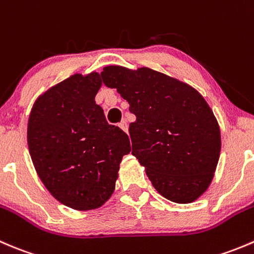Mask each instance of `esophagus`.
Masks as SVG:
<instances>
[{
  "label": "esophagus",
  "mask_w": 254,
  "mask_h": 254,
  "mask_svg": "<svg viewBox=\"0 0 254 254\" xmlns=\"http://www.w3.org/2000/svg\"><path fill=\"white\" fill-rule=\"evenodd\" d=\"M119 126L121 129H124L125 132H128V125H127L126 120H122V121L119 124Z\"/></svg>",
  "instance_id": "esophagus-1"
}]
</instances>
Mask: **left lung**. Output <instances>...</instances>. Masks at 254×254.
Returning <instances> with one entry per match:
<instances>
[{
  "label": "left lung",
  "instance_id": "1",
  "mask_svg": "<svg viewBox=\"0 0 254 254\" xmlns=\"http://www.w3.org/2000/svg\"><path fill=\"white\" fill-rule=\"evenodd\" d=\"M104 84L127 100L132 154L165 199L189 204L211 184L221 150L217 120L190 85L149 67H104Z\"/></svg>",
  "mask_w": 254,
  "mask_h": 254
}]
</instances>
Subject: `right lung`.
<instances>
[{"instance_id": "1", "label": "right lung", "mask_w": 254, "mask_h": 254, "mask_svg": "<svg viewBox=\"0 0 254 254\" xmlns=\"http://www.w3.org/2000/svg\"><path fill=\"white\" fill-rule=\"evenodd\" d=\"M99 72L75 74L50 87L32 107L29 154L48 191L65 206L86 211L111 197L129 138L109 125L95 96Z\"/></svg>"}]
</instances>
